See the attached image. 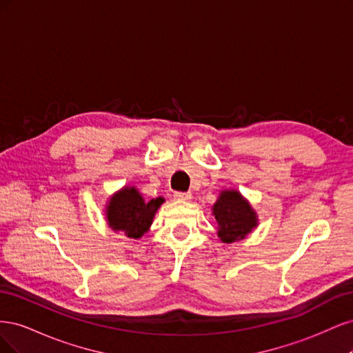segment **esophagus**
<instances>
[{
  "label": "esophagus",
  "mask_w": 353,
  "mask_h": 353,
  "mask_svg": "<svg viewBox=\"0 0 353 353\" xmlns=\"http://www.w3.org/2000/svg\"><path fill=\"white\" fill-rule=\"evenodd\" d=\"M174 197L176 200H181V201H188V200H191V193H184V191H175Z\"/></svg>",
  "instance_id": "1"
}]
</instances>
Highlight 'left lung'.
Returning a JSON list of instances; mask_svg holds the SVG:
<instances>
[{
  "label": "left lung",
  "mask_w": 353,
  "mask_h": 353,
  "mask_svg": "<svg viewBox=\"0 0 353 353\" xmlns=\"http://www.w3.org/2000/svg\"><path fill=\"white\" fill-rule=\"evenodd\" d=\"M213 215L218 222V236L223 243L244 239L256 227V213L237 191H222L213 205Z\"/></svg>",
  "instance_id": "left-lung-1"
}]
</instances>
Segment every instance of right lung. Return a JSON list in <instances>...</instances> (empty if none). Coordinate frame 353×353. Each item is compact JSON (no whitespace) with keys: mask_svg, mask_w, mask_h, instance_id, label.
I'll use <instances>...</instances> for the list:
<instances>
[{"mask_svg":"<svg viewBox=\"0 0 353 353\" xmlns=\"http://www.w3.org/2000/svg\"><path fill=\"white\" fill-rule=\"evenodd\" d=\"M163 201L162 197L145 201L134 187L123 188L112 197L108 206L109 225L128 237L140 239L152 225L154 213Z\"/></svg>","mask_w":353,"mask_h":353,"instance_id":"add662e5","label":"right lung"}]
</instances>
